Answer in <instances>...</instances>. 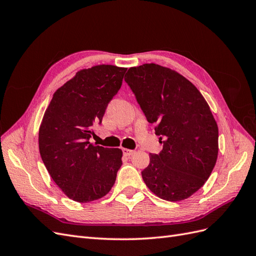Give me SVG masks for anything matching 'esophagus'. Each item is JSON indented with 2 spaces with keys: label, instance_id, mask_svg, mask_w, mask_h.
<instances>
[{
  "label": "esophagus",
  "instance_id": "esophagus-1",
  "mask_svg": "<svg viewBox=\"0 0 256 256\" xmlns=\"http://www.w3.org/2000/svg\"><path fill=\"white\" fill-rule=\"evenodd\" d=\"M122 152H124V154H125V156L129 157V156H132V154H134L136 152L132 150H129V148H122Z\"/></svg>",
  "mask_w": 256,
  "mask_h": 256
}]
</instances>
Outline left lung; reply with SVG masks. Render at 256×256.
Instances as JSON below:
<instances>
[{"instance_id": "obj_1", "label": "left lung", "mask_w": 256, "mask_h": 256, "mask_svg": "<svg viewBox=\"0 0 256 256\" xmlns=\"http://www.w3.org/2000/svg\"><path fill=\"white\" fill-rule=\"evenodd\" d=\"M125 81L164 140L159 154H150L144 182L170 202L190 198L203 187L218 158L219 130L210 108L194 85L171 68L154 63L131 67Z\"/></svg>"}]
</instances>
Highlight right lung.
Instances as JSON below:
<instances>
[{
    "label": "right lung",
    "instance_id": "right-lung-1",
    "mask_svg": "<svg viewBox=\"0 0 256 256\" xmlns=\"http://www.w3.org/2000/svg\"><path fill=\"white\" fill-rule=\"evenodd\" d=\"M126 70L104 64L81 69L54 92L44 114L38 134L42 159L54 182L78 203L108 194L122 166V150L88 140Z\"/></svg>",
    "mask_w": 256,
    "mask_h": 256
}]
</instances>
